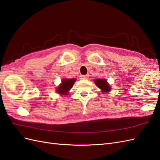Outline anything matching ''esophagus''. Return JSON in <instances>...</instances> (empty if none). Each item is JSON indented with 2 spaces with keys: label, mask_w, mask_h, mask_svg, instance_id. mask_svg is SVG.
Wrapping results in <instances>:
<instances>
[{
  "label": "esophagus",
  "mask_w": 160,
  "mask_h": 160,
  "mask_svg": "<svg viewBox=\"0 0 160 160\" xmlns=\"http://www.w3.org/2000/svg\"><path fill=\"white\" fill-rule=\"evenodd\" d=\"M88 77H89V75H88V74H87V75H82V76H80L81 79H84V80H87V79H88Z\"/></svg>",
  "instance_id": "obj_1"
}]
</instances>
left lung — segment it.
<instances>
[{
    "label": "left lung",
    "mask_w": 160,
    "mask_h": 160,
    "mask_svg": "<svg viewBox=\"0 0 160 160\" xmlns=\"http://www.w3.org/2000/svg\"><path fill=\"white\" fill-rule=\"evenodd\" d=\"M95 82L97 86V87L101 89L102 92H106L111 90L109 85L107 82V80L105 79H97L95 80Z\"/></svg>",
    "instance_id": "8db88e82"
}]
</instances>
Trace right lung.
<instances>
[{
  "mask_svg": "<svg viewBox=\"0 0 160 160\" xmlns=\"http://www.w3.org/2000/svg\"><path fill=\"white\" fill-rule=\"evenodd\" d=\"M75 81L76 80L74 78L62 80V83L57 88V92L63 95H67L69 90L72 88V86L74 84Z\"/></svg>",
  "mask_w": 160,
  "mask_h": 160,
  "instance_id": "1",
  "label": "right lung"
}]
</instances>
